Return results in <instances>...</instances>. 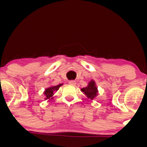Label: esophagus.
Segmentation results:
<instances>
[{
    "label": "esophagus",
    "mask_w": 147,
    "mask_h": 147,
    "mask_svg": "<svg viewBox=\"0 0 147 147\" xmlns=\"http://www.w3.org/2000/svg\"><path fill=\"white\" fill-rule=\"evenodd\" d=\"M69 84H70V85L75 86V84H76V82H75V81H73V80H71V81H70V82H69Z\"/></svg>",
    "instance_id": "obj_1"
}]
</instances>
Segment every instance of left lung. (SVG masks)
<instances>
[{"instance_id": "8db88e82", "label": "left lung", "mask_w": 147, "mask_h": 147, "mask_svg": "<svg viewBox=\"0 0 147 147\" xmlns=\"http://www.w3.org/2000/svg\"><path fill=\"white\" fill-rule=\"evenodd\" d=\"M81 90L82 92H84L88 98L90 99H93L95 97L98 95V90H97V88L96 86L95 82L93 80H91L89 82L88 86L86 88H83L81 89Z\"/></svg>"}]
</instances>
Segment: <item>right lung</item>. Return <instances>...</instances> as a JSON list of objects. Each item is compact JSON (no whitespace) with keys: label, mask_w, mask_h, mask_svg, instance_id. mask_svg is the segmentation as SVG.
I'll return each instance as SVG.
<instances>
[{"label":"right lung","mask_w":147,"mask_h":147,"mask_svg":"<svg viewBox=\"0 0 147 147\" xmlns=\"http://www.w3.org/2000/svg\"><path fill=\"white\" fill-rule=\"evenodd\" d=\"M63 85V84H60L59 85L55 86H51V87H49L48 88H46L44 91V95H45V99H52L53 98V95L55 92H56L59 90L60 86Z\"/></svg>","instance_id":"right-lung-1"}]
</instances>
